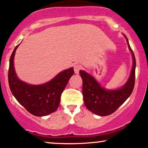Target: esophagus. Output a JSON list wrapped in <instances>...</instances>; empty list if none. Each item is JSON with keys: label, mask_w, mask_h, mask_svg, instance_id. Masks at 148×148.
I'll use <instances>...</instances> for the list:
<instances>
[{"label": "esophagus", "mask_w": 148, "mask_h": 148, "mask_svg": "<svg viewBox=\"0 0 148 148\" xmlns=\"http://www.w3.org/2000/svg\"><path fill=\"white\" fill-rule=\"evenodd\" d=\"M82 67L81 66H80V65H75V66H74V72H75V74H78L80 72V70H81Z\"/></svg>", "instance_id": "esophagus-1"}]
</instances>
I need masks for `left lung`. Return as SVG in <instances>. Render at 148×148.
<instances>
[{
	"label": "left lung",
	"mask_w": 148,
	"mask_h": 148,
	"mask_svg": "<svg viewBox=\"0 0 148 148\" xmlns=\"http://www.w3.org/2000/svg\"><path fill=\"white\" fill-rule=\"evenodd\" d=\"M125 38L133 55V64L130 77L123 87L116 90H106L88 73L82 70L79 72L82 79V95L84 104L88 110L97 115L105 116L114 113L133 92L135 81L136 60L126 36Z\"/></svg>",
	"instance_id": "1"
}]
</instances>
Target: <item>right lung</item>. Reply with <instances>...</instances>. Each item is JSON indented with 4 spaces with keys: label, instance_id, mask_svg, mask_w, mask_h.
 Segmentation results:
<instances>
[{
    "label": "right lung",
    "instance_id": "right-lung-1",
    "mask_svg": "<svg viewBox=\"0 0 148 148\" xmlns=\"http://www.w3.org/2000/svg\"><path fill=\"white\" fill-rule=\"evenodd\" d=\"M18 46L15 47L9 60L8 80L11 92L17 101L34 116H44L56 112L60 105L62 93L74 74V69L63 71L42 85L26 84L18 79L13 66V58Z\"/></svg>",
    "mask_w": 148,
    "mask_h": 148
}]
</instances>
